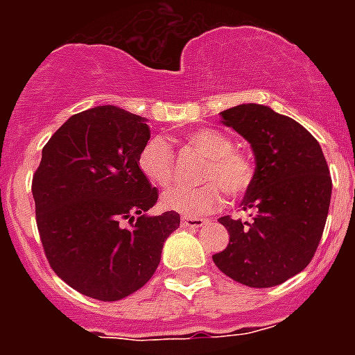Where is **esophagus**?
Wrapping results in <instances>:
<instances>
[{
	"label": "esophagus",
	"instance_id": "esophagus-1",
	"mask_svg": "<svg viewBox=\"0 0 355 355\" xmlns=\"http://www.w3.org/2000/svg\"><path fill=\"white\" fill-rule=\"evenodd\" d=\"M181 225L190 229H199L202 227V225H206V220L205 218H197V216H183V218H181Z\"/></svg>",
	"mask_w": 355,
	"mask_h": 355
}]
</instances>
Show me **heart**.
<instances>
[{
  "label": "heart",
  "instance_id": "obj_1",
  "mask_svg": "<svg viewBox=\"0 0 355 355\" xmlns=\"http://www.w3.org/2000/svg\"><path fill=\"white\" fill-rule=\"evenodd\" d=\"M187 140L208 158L199 174L205 183L172 188L163 193V208L184 216L206 215L224 205L225 193L238 197L249 190L254 181V165L234 149V140L229 135L213 128H200L188 135ZM139 167L149 183L168 187L175 178L174 153L163 139H150L140 150Z\"/></svg>",
  "mask_w": 355,
  "mask_h": 355
}]
</instances>
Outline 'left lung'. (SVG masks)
Masks as SVG:
<instances>
[{"label": "left lung", "instance_id": "8db88e82", "mask_svg": "<svg viewBox=\"0 0 355 355\" xmlns=\"http://www.w3.org/2000/svg\"><path fill=\"white\" fill-rule=\"evenodd\" d=\"M220 115L254 150V181L241 200L254 218H218L229 245L213 261L245 286H277L302 272L318 249L332 192L327 162L306 128L268 106L250 103Z\"/></svg>", "mask_w": 355, "mask_h": 355}]
</instances>
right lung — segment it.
Wrapping results in <instances>:
<instances>
[{
    "label": "right lung",
    "instance_id": "right-lung-1",
    "mask_svg": "<svg viewBox=\"0 0 355 355\" xmlns=\"http://www.w3.org/2000/svg\"><path fill=\"white\" fill-rule=\"evenodd\" d=\"M147 121L117 106L72 115L42 149L33 174L37 229L55 274L80 293L114 302L153 277L180 213L147 216L158 188L140 172Z\"/></svg>",
    "mask_w": 355,
    "mask_h": 355
}]
</instances>
